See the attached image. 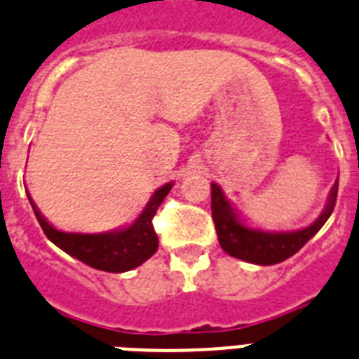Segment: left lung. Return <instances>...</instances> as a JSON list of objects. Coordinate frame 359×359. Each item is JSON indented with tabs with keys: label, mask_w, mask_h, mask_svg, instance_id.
<instances>
[{
	"label": "left lung",
	"mask_w": 359,
	"mask_h": 359,
	"mask_svg": "<svg viewBox=\"0 0 359 359\" xmlns=\"http://www.w3.org/2000/svg\"><path fill=\"white\" fill-rule=\"evenodd\" d=\"M210 187H212L210 209H212V219L222 249L229 256L254 263V265H276V263H281L294 256L303 245L311 240L312 236L320 231L321 226L325 225V222L332 214L336 196H338V183H334L325 210L320 214L316 222L311 223L305 229H298V231H262V229L247 226L241 222L240 216L236 214L232 205L223 194L222 187L216 185V183H212Z\"/></svg>",
	"instance_id": "8db88e82"
}]
</instances>
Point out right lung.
I'll return each instance as SVG.
<instances>
[{
    "instance_id": "right-lung-1",
    "label": "right lung",
    "mask_w": 359,
    "mask_h": 359,
    "mask_svg": "<svg viewBox=\"0 0 359 359\" xmlns=\"http://www.w3.org/2000/svg\"><path fill=\"white\" fill-rule=\"evenodd\" d=\"M174 183L159 187L152 194L143 212L134 219L128 226L118 231L100 232V234H83V232H63L43 217L32 198L29 201L32 205L34 214L38 217L43 232L52 243L60 247L72 258L83 262L85 265L97 271L105 272H127L130 269L140 267L152 254L158 250V236L152 226V217L156 210L170 192Z\"/></svg>"
}]
</instances>
